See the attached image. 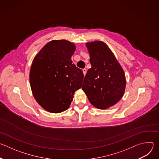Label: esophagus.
I'll return each instance as SVG.
<instances>
[{
  "mask_svg": "<svg viewBox=\"0 0 159 159\" xmlns=\"http://www.w3.org/2000/svg\"><path fill=\"white\" fill-rule=\"evenodd\" d=\"M82 71H83V74H84V75H85V74H86V73H87V69H82Z\"/></svg>",
  "mask_w": 159,
  "mask_h": 159,
  "instance_id": "esophagus-1",
  "label": "esophagus"
}]
</instances>
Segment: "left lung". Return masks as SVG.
<instances>
[{"instance_id": "left-lung-1", "label": "left lung", "mask_w": 159, "mask_h": 159, "mask_svg": "<svg viewBox=\"0 0 159 159\" xmlns=\"http://www.w3.org/2000/svg\"><path fill=\"white\" fill-rule=\"evenodd\" d=\"M91 68L84 79L82 90L90 104L106 109L122 98L126 87L124 71L107 45L101 41L86 43Z\"/></svg>"}]
</instances>
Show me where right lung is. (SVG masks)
<instances>
[{
  "instance_id": "add662e5",
  "label": "right lung",
  "mask_w": 159,
  "mask_h": 159,
  "mask_svg": "<svg viewBox=\"0 0 159 159\" xmlns=\"http://www.w3.org/2000/svg\"><path fill=\"white\" fill-rule=\"evenodd\" d=\"M75 49L69 41L52 40L34 58L30 85L34 99L44 110L52 113L66 110L81 87L83 72L71 60Z\"/></svg>"
}]
</instances>
